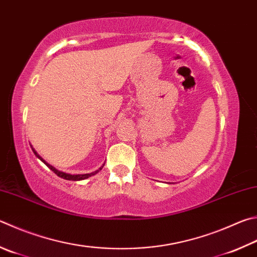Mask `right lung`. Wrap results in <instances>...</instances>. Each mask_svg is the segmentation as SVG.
Instances as JSON below:
<instances>
[{"label": "right lung", "mask_w": 257, "mask_h": 257, "mask_svg": "<svg viewBox=\"0 0 257 257\" xmlns=\"http://www.w3.org/2000/svg\"><path fill=\"white\" fill-rule=\"evenodd\" d=\"M32 152L35 153V155L39 158V160L43 162V163H45L46 165H47L49 169L54 172V173L57 175V176H59V177H62V179H65V180H68V181H81V180H85V179H88V177L90 176H92V175H94V174H96L97 172H100L101 170H102V167L103 166H101L99 170H96V171H94V172H92V173H87V174H74V175H72V174H67V173H64V172H60V171H58V170H56L54 166H51L50 164H48L47 162H46L45 160H43V158H41L39 155H38V153H37L34 148H32Z\"/></svg>", "instance_id": "obj_1"}]
</instances>
